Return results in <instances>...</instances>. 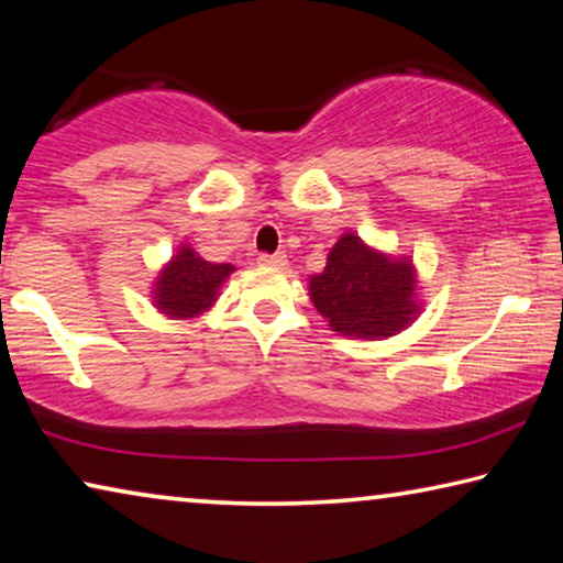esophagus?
<instances>
[{"instance_id":"obj_1","label":"esophagus","mask_w":563,"mask_h":563,"mask_svg":"<svg viewBox=\"0 0 563 563\" xmlns=\"http://www.w3.org/2000/svg\"><path fill=\"white\" fill-rule=\"evenodd\" d=\"M258 263L263 265V268H285V265H288V258H285L283 253H275V255L263 253L261 258H258Z\"/></svg>"}]
</instances>
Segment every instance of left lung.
<instances>
[{
	"label": "left lung",
	"mask_w": 563,
	"mask_h": 563,
	"mask_svg": "<svg viewBox=\"0 0 563 563\" xmlns=\"http://www.w3.org/2000/svg\"><path fill=\"white\" fill-rule=\"evenodd\" d=\"M310 300L330 330L355 340H385L422 316L412 258H397L342 233L330 247L325 271L310 275Z\"/></svg>",
	"instance_id": "obj_1"
}]
</instances>
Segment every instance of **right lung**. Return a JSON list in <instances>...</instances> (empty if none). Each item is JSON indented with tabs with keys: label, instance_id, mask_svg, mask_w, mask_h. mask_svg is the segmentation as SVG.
<instances>
[{
	"label": "right lung",
	"instance_id": "obj_1",
	"mask_svg": "<svg viewBox=\"0 0 563 563\" xmlns=\"http://www.w3.org/2000/svg\"><path fill=\"white\" fill-rule=\"evenodd\" d=\"M235 268L231 263H208L188 243L178 245L170 261L158 271L151 300L161 316L190 320L211 310L223 283Z\"/></svg>",
	"mask_w": 563,
	"mask_h": 563
}]
</instances>
